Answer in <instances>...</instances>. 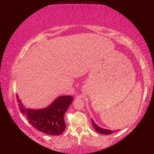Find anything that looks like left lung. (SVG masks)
Returning a JSON list of instances; mask_svg holds the SVG:
<instances>
[{
    "label": "left lung",
    "instance_id": "8db88e82",
    "mask_svg": "<svg viewBox=\"0 0 154 154\" xmlns=\"http://www.w3.org/2000/svg\"><path fill=\"white\" fill-rule=\"evenodd\" d=\"M92 124L93 127L94 128V130L96 131H97L98 133H100L102 134H111L112 133H113L117 130H108V129H105V128H102L101 127H99L97 124H96V123L92 118Z\"/></svg>",
    "mask_w": 154,
    "mask_h": 154
}]
</instances>
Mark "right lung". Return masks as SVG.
<instances>
[{"label": "right lung", "instance_id": "obj_1", "mask_svg": "<svg viewBox=\"0 0 154 154\" xmlns=\"http://www.w3.org/2000/svg\"><path fill=\"white\" fill-rule=\"evenodd\" d=\"M16 98L21 113L36 130L49 135H60L64 132V114L73 100L72 96H60L48 106L40 109L26 108L17 94Z\"/></svg>", "mask_w": 154, "mask_h": 154}]
</instances>
